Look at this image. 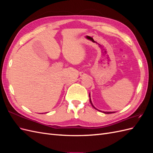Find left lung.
I'll use <instances>...</instances> for the list:
<instances>
[{
  "label": "left lung",
  "instance_id": "1",
  "mask_svg": "<svg viewBox=\"0 0 153 153\" xmlns=\"http://www.w3.org/2000/svg\"><path fill=\"white\" fill-rule=\"evenodd\" d=\"M89 100H90V103H91V105H92V106H93V107L95 108V109H96V110H98L97 108H96L94 106V105H92V101H91V96H90V94H89ZM99 111H100V110H99ZM100 112H102V111H100ZM103 112L104 114H111V113H114V112Z\"/></svg>",
  "mask_w": 153,
  "mask_h": 153
}]
</instances>
